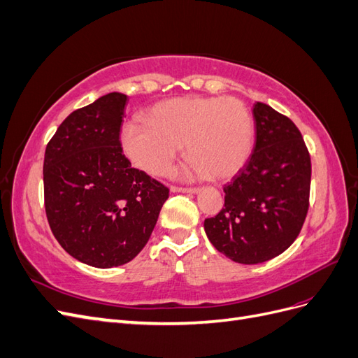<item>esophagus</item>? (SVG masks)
Listing matches in <instances>:
<instances>
[{
	"mask_svg": "<svg viewBox=\"0 0 358 358\" xmlns=\"http://www.w3.org/2000/svg\"><path fill=\"white\" fill-rule=\"evenodd\" d=\"M171 192H187V194H197L200 189L199 188H180V187H171Z\"/></svg>",
	"mask_w": 358,
	"mask_h": 358,
	"instance_id": "obj_1",
	"label": "esophagus"
}]
</instances>
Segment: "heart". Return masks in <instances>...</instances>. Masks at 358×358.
Segmentation results:
<instances>
[{
    "label": "heart",
    "instance_id": "obj_1",
    "mask_svg": "<svg viewBox=\"0 0 358 358\" xmlns=\"http://www.w3.org/2000/svg\"><path fill=\"white\" fill-rule=\"evenodd\" d=\"M254 119L234 96H178L145 115V124H125L121 145L131 164L148 175L164 176L183 145L187 176L229 179L251 155Z\"/></svg>",
    "mask_w": 358,
    "mask_h": 358
}]
</instances>
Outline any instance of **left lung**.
I'll list each match as a JSON object with an SVG mask.
<instances>
[{
    "instance_id": "1",
    "label": "left lung",
    "mask_w": 358,
    "mask_h": 358,
    "mask_svg": "<svg viewBox=\"0 0 358 358\" xmlns=\"http://www.w3.org/2000/svg\"><path fill=\"white\" fill-rule=\"evenodd\" d=\"M255 146L224 187L225 203L204 220L210 243L241 264L264 263L296 241L309 208L310 157L299 128L264 103L254 104Z\"/></svg>"
}]
</instances>
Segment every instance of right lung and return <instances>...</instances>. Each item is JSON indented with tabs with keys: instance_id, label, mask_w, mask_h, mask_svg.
I'll return each mask as SVG.
<instances>
[{
	"instance_id": "add662e5",
	"label": "right lung",
	"mask_w": 358,
	"mask_h": 358,
	"mask_svg": "<svg viewBox=\"0 0 358 358\" xmlns=\"http://www.w3.org/2000/svg\"><path fill=\"white\" fill-rule=\"evenodd\" d=\"M128 96L110 92L70 113L46 146L45 208L53 236L80 263L127 264L154 231L169 188L131 167L119 133Z\"/></svg>"
}]
</instances>
